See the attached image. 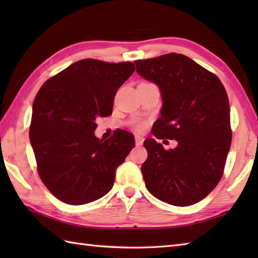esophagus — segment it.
<instances>
[{"label":"esophagus","instance_id":"obj_1","mask_svg":"<svg viewBox=\"0 0 258 258\" xmlns=\"http://www.w3.org/2000/svg\"><path fill=\"white\" fill-rule=\"evenodd\" d=\"M143 142H144V139L142 138V136L135 135V143H136V145H138V146L143 145Z\"/></svg>","mask_w":258,"mask_h":258}]
</instances>
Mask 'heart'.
I'll return each instance as SVG.
<instances>
[{
	"label": "heart",
	"instance_id": "b5f03b06",
	"mask_svg": "<svg viewBox=\"0 0 258 258\" xmlns=\"http://www.w3.org/2000/svg\"><path fill=\"white\" fill-rule=\"evenodd\" d=\"M144 126H145V124L141 122V123L136 124V128H138V130H142V128H144Z\"/></svg>",
	"mask_w": 258,
	"mask_h": 258
}]
</instances>
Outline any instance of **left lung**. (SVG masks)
Listing matches in <instances>:
<instances>
[{
	"mask_svg": "<svg viewBox=\"0 0 258 258\" xmlns=\"http://www.w3.org/2000/svg\"><path fill=\"white\" fill-rule=\"evenodd\" d=\"M142 78L161 91V117L154 136L176 140L166 151L155 140L144 146L142 174L150 193L167 204L188 206L202 201L220 182L232 143L229 102L225 87L183 54L134 62Z\"/></svg>",
	"mask_w": 258,
	"mask_h": 258,
	"instance_id": "8db88e82",
	"label": "left lung"
}]
</instances>
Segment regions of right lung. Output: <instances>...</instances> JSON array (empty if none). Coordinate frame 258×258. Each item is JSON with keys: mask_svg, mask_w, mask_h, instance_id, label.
<instances>
[{"mask_svg": "<svg viewBox=\"0 0 258 258\" xmlns=\"http://www.w3.org/2000/svg\"><path fill=\"white\" fill-rule=\"evenodd\" d=\"M134 71L131 62L85 58L53 76L38 91L30 141L42 182L59 201L83 205L112 189L116 168L135 141L126 131L98 140L96 118L112 114L116 91Z\"/></svg>", "mask_w": 258, "mask_h": 258, "instance_id": "add662e5", "label": "right lung"}]
</instances>
